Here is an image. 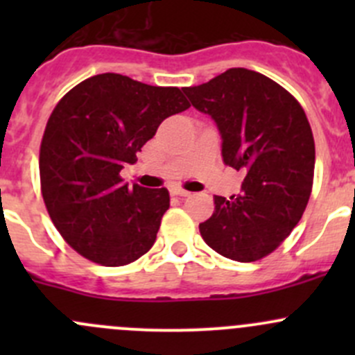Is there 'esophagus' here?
<instances>
[{"instance_id":"1","label":"esophagus","mask_w":355,"mask_h":355,"mask_svg":"<svg viewBox=\"0 0 355 355\" xmlns=\"http://www.w3.org/2000/svg\"><path fill=\"white\" fill-rule=\"evenodd\" d=\"M171 194L180 196V198H187V196H191V192L185 191V189H182V187H173L171 189Z\"/></svg>"}]
</instances>
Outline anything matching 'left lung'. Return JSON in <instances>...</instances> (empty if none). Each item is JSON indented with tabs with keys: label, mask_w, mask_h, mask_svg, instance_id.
<instances>
[{
	"label": "left lung",
	"mask_w": 355,
	"mask_h": 355,
	"mask_svg": "<svg viewBox=\"0 0 355 355\" xmlns=\"http://www.w3.org/2000/svg\"><path fill=\"white\" fill-rule=\"evenodd\" d=\"M182 91L216 123L223 163L245 175L237 196H214L200 235L228 259H261L288 237L309 200L314 139L306 113L282 85L247 68Z\"/></svg>",
	"instance_id": "8db88e82"
}]
</instances>
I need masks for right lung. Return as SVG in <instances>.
Here are the masks:
<instances>
[{"instance_id":"obj_1","label":"right lung","mask_w":355,"mask_h":355,"mask_svg":"<svg viewBox=\"0 0 355 355\" xmlns=\"http://www.w3.org/2000/svg\"><path fill=\"white\" fill-rule=\"evenodd\" d=\"M189 106L178 87L120 73L94 75L56 105L39 153L41 191L56 230L80 256L123 266L151 249L170 194L128 187L120 171L164 118Z\"/></svg>"}]
</instances>
